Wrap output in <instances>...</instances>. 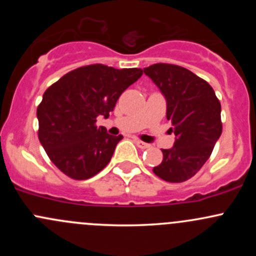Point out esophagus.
Here are the masks:
<instances>
[{
  "label": "esophagus",
  "instance_id": "1",
  "mask_svg": "<svg viewBox=\"0 0 256 256\" xmlns=\"http://www.w3.org/2000/svg\"><path fill=\"white\" fill-rule=\"evenodd\" d=\"M135 144H138V147H140V148H147V147H150V144H146L140 140H135Z\"/></svg>",
  "mask_w": 256,
  "mask_h": 256
}]
</instances>
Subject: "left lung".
I'll return each instance as SVG.
<instances>
[{"label":"left lung","mask_w":256,"mask_h":256,"mask_svg":"<svg viewBox=\"0 0 256 256\" xmlns=\"http://www.w3.org/2000/svg\"><path fill=\"white\" fill-rule=\"evenodd\" d=\"M144 73L166 99V118L176 136L152 171L167 182H184L202 168L220 138V102L206 80L183 66L157 63Z\"/></svg>","instance_id":"left-lung-1"}]
</instances>
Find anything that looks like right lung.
I'll list each match as a JSON object with an SVG mask.
<instances>
[{
  "instance_id": "add662e5",
  "label": "right lung",
  "mask_w": 256,
  "mask_h": 256,
  "mask_svg": "<svg viewBox=\"0 0 256 256\" xmlns=\"http://www.w3.org/2000/svg\"><path fill=\"white\" fill-rule=\"evenodd\" d=\"M141 76L140 68L92 64L69 72L46 90L37 109L38 138L64 174L88 180L109 164L122 135L98 128L96 118H109L120 95Z\"/></svg>"
}]
</instances>
